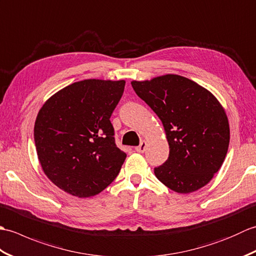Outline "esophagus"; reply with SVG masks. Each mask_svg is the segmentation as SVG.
<instances>
[{"instance_id": "esophagus-1", "label": "esophagus", "mask_w": 256, "mask_h": 256, "mask_svg": "<svg viewBox=\"0 0 256 256\" xmlns=\"http://www.w3.org/2000/svg\"><path fill=\"white\" fill-rule=\"evenodd\" d=\"M145 150H146V142H145V140H142L140 144L135 148V150L138 152V153H144Z\"/></svg>"}]
</instances>
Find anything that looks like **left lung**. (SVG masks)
Instances as JSON below:
<instances>
[{"label":"left lung","mask_w":256,"mask_h":256,"mask_svg":"<svg viewBox=\"0 0 256 256\" xmlns=\"http://www.w3.org/2000/svg\"><path fill=\"white\" fill-rule=\"evenodd\" d=\"M131 84L160 118L170 145L168 160L154 168L157 179L178 194L206 186L224 164L230 142L229 121L220 102L178 74Z\"/></svg>","instance_id":"obj_1"}]
</instances>
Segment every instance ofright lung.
Here are the masks:
<instances>
[{"label":"right lung","instance_id":"1","mask_svg":"<svg viewBox=\"0 0 256 256\" xmlns=\"http://www.w3.org/2000/svg\"><path fill=\"white\" fill-rule=\"evenodd\" d=\"M125 81L86 79L59 90L37 114L34 140L45 175L74 197L106 189L126 154L116 145L110 118Z\"/></svg>","mask_w":256,"mask_h":256}]
</instances>
